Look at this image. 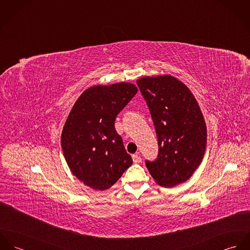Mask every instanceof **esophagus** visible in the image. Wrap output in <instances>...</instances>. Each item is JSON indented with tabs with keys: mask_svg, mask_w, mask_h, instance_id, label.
I'll use <instances>...</instances> for the list:
<instances>
[{
	"mask_svg": "<svg viewBox=\"0 0 250 250\" xmlns=\"http://www.w3.org/2000/svg\"><path fill=\"white\" fill-rule=\"evenodd\" d=\"M132 158H133V161H134L135 164H139V163L142 162V158L139 155H133Z\"/></svg>",
	"mask_w": 250,
	"mask_h": 250,
	"instance_id": "34e87169",
	"label": "esophagus"
}]
</instances>
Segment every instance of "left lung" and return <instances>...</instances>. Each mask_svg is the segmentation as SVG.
<instances>
[{
  "mask_svg": "<svg viewBox=\"0 0 250 250\" xmlns=\"http://www.w3.org/2000/svg\"><path fill=\"white\" fill-rule=\"evenodd\" d=\"M148 105L159 143L155 162L146 167L155 182L172 188L191 177L202 163L207 126L189 88L170 75L137 81Z\"/></svg>",
  "mask_w": 250,
  "mask_h": 250,
  "instance_id": "8db88e82",
  "label": "left lung"
}]
</instances>
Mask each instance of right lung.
<instances>
[{
	"label": "right lung",
	"mask_w": 250,
	"mask_h": 250,
	"mask_svg": "<svg viewBox=\"0 0 250 250\" xmlns=\"http://www.w3.org/2000/svg\"><path fill=\"white\" fill-rule=\"evenodd\" d=\"M137 92L126 82L93 85L69 112L61 138L63 156L76 178L93 189L109 188L133 164L114 121Z\"/></svg>",
	"instance_id": "1"
}]
</instances>
